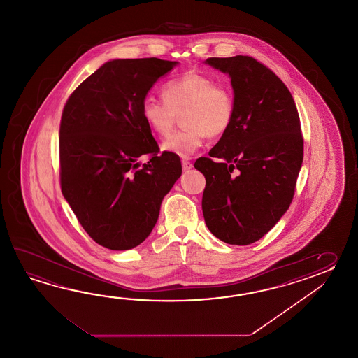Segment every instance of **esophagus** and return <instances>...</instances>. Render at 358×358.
Here are the masks:
<instances>
[{
  "mask_svg": "<svg viewBox=\"0 0 358 358\" xmlns=\"http://www.w3.org/2000/svg\"><path fill=\"white\" fill-rule=\"evenodd\" d=\"M182 170L184 171H188V170H190V169L193 168V165H192V162L188 160H182Z\"/></svg>",
  "mask_w": 358,
  "mask_h": 358,
  "instance_id": "obj_1",
  "label": "esophagus"
}]
</instances>
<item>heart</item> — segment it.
I'll return each instance as SVG.
<instances>
[{
	"label": "heart",
	"instance_id": "b5f03b06",
	"mask_svg": "<svg viewBox=\"0 0 358 358\" xmlns=\"http://www.w3.org/2000/svg\"><path fill=\"white\" fill-rule=\"evenodd\" d=\"M164 99L145 97L142 117L160 137L168 136L182 114V130L170 134L161 150L188 159L205 143L207 134L216 137L228 129L234 115V99L227 87L199 73H185L162 88Z\"/></svg>",
	"mask_w": 358,
	"mask_h": 358
}]
</instances>
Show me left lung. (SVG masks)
<instances>
[{"instance_id":"8db88e82","label":"left lung","mask_w":358,"mask_h":358,"mask_svg":"<svg viewBox=\"0 0 358 358\" xmlns=\"http://www.w3.org/2000/svg\"><path fill=\"white\" fill-rule=\"evenodd\" d=\"M228 74L234 115L228 129L194 168L206 178V225L222 242L255 243L289 208L303 161V138L294 99L274 73L250 56L210 57Z\"/></svg>"}]
</instances>
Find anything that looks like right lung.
<instances>
[{"mask_svg": "<svg viewBox=\"0 0 358 358\" xmlns=\"http://www.w3.org/2000/svg\"><path fill=\"white\" fill-rule=\"evenodd\" d=\"M178 61L105 62L69 97L60 125L61 192L84 230L113 251L151 234L162 199L182 176L180 159L159 153L142 102ZM150 156L145 164L138 159Z\"/></svg>", "mask_w": 358, "mask_h": 358, "instance_id": "add662e5", "label": "right lung"}]
</instances>
